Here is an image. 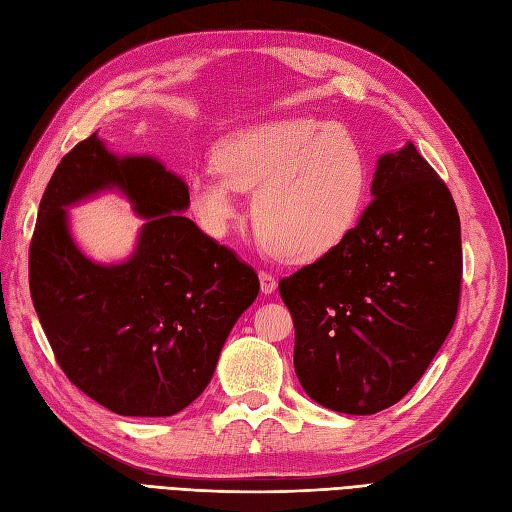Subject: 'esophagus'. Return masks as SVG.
Returning a JSON list of instances; mask_svg holds the SVG:
<instances>
[{
    "mask_svg": "<svg viewBox=\"0 0 512 512\" xmlns=\"http://www.w3.org/2000/svg\"><path fill=\"white\" fill-rule=\"evenodd\" d=\"M259 287H261V294L266 296L274 294V290H277V277L266 270H259Z\"/></svg>",
    "mask_w": 512,
    "mask_h": 512,
    "instance_id": "34e87169",
    "label": "esophagus"
}]
</instances>
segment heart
<instances>
[{
    "label": "heart",
    "mask_w": 512,
    "mask_h": 512,
    "mask_svg": "<svg viewBox=\"0 0 512 512\" xmlns=\"http://www.w3.org/2000/svg\"><path fill=\"white\" fill-rule=\"evenodd\" d=\"M370 168L359 140L342 125L294 116L235 131L216 164L188 177L190 212L214 238L253 190L251 216L270 251L285 261H313L335 251L363 214Z\"/></svg>",
    "instance_id": "obj_1"
}]
</instances>
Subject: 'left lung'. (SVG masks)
I'll return each instance as SVG.
<instances>
[{
  "instance_id": "left-lung-1",
  "label": "left lung",
  "mask_w": 512,
  "mask_h": 512,
  "mask_svg": "<svg viewBox=\"0 0 512 512\" xmlns=\"http://www.w3.org/2000/svg\"><path fill=\"white\" fill-rule=\"evenodd\" d=\"M372 196L335 251L279 281L300 385L348 415H374L411 391L461 296V220L413 142L378 157Z\"/></svg>"
}]
</instances>
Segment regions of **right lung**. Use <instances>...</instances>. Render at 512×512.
Masks as SVG:
<instances>
[{
  "label": "right lung",
  "instance_id": "right-lung-1",
  "mask_svg": "<svg viewBox=\"0 0 512 512\" xmlns=\"http://www.w3.org/2000/svg\"><path fill=\"white\" fill-rule=\"evenodd\" d=\"M116 189L145 220L119 265L81 253L67 206ZM188 183L151 155H116L97 134L62 157L38 207L30 294L69 381L125 417H168L201 396L259 294L257 272L183 212Z\"/></svg>",
  "mask_w": 512,
  "mask_h": 512
}]
</instances>
